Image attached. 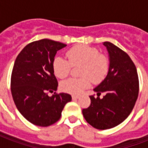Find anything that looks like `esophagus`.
Listing matches in <instances>:
<instances>
[{
  "instance_id": "obj_1",
  "label": "esophagus",
  "mask_w": 148,
  "mask_h": 148,
  "mask_svg": "<svg viewBox=\"0 0 148 148\" xmlns=\"http://www.w3.org/2000/svg\"><path fill=\"white\" fill-rule=\"evenodd\" d=\"M79 97H80L77 96V95H72V99H73V100H77Z\"/></svg>"
}]
</instances>
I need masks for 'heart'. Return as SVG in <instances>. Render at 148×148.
<instances>
[{
	"mask_svg": "<svg viewBox=\"0 0 148 148\" xmlns=\"http://www.w3.org/2000/svg\"><path fill=\"white\" fill-rule=\"evenodd\" d=\"M68 61L58 56L53 61V71L59 78L70 74L72 67L81 65L80 78H69L60 83V89L65 93L78 95L90 88L91 81L97 84L105 77L109 69V60L96 47L86 45L74 46L67 52Z\"/></svg>",
	"mask_w": 148,
	"mask_h": 148,
	"instance_id": "heart-1",
	"label": "heart"
}]
</instances>
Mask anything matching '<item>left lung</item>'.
Masks as SVG:
<instances>
[{
	"mask_svg": "<svg viewBox=\"0 0 148 148\" xmlns=\"http://www.w3.org/2000/svg\"><path fill=\"white\" fill-rule=\"evenodd\" d=\"M103 45L109 57L108 74L94 89L97 97L90 96V105L82 110L86 121L98 130L121 124L133 110L139 93L138 72L128 54L112 43ZM101 92L106 94L103 99L99 97Z\"/></svg>",
	"mask_w": 148,
	"mask_h": 148,
	"instance_id": "left-lung-1",
	"label": "left lung"
}]
</instances>
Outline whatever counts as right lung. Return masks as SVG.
Segmentation results:
<instances>
[{"instance_id":"1","label":"right lung","mask_w":148,"mask_h":148,"mask_svg":"<svg viewBox=\"0 0 148 148\" xmlns=\"http://www.w3.org/2000/svg\"><path fill=\"white\" fill-rule=\"evenodd\" d=\"M66 46L49 39L37 40L24 47L15 60L10 81L13 100L19 112L34 125L56 123L65 104L71 101L65 93L47 95L58 89L53 61L57 52Z\"/></svg>"}]
</instances>
